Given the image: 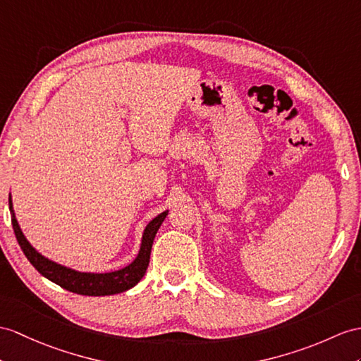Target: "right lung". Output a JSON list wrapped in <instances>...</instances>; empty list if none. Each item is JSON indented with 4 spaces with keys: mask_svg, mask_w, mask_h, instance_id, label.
<instances>
[{
    "mask_svg": "<svg viewBox=\"0 0 361 361\" xmlns=\"http://www.w3.org/2000/svg\"><path fill=\"white\" fill-rule=\"evenodd\" d=\"M8 208L12 211V225L16 240H18L24 256L27 257V260L35 267V269L46 279L51 280L54 283L59 285L61 288L81 295H111L124 293L127 289L133 288L145 274L148 263H150L154 235L157 230H159V226L162 225L164 219L169 214V211H164V213L154 217L153 221L147 225L142 235V243H140V251L137 254V257L131 262L128 267L119 271L105 272V274H93V272H78L75 269L61 267L58 263L41 256L38 251H35V248L24 237L18 222H16L11 196H8Z\"/></svg>",
    "mask_w": 361,
    "mask_h": 361,
    "instance_id": "obj_1",
    "label": "right lung"
}]
</instances>
